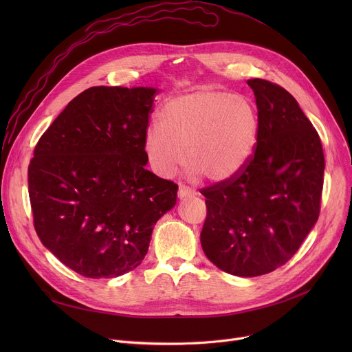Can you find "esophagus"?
<instances>
[{
	"instance_id": "obj_1",
	"label": "esophagus",
	"mask_w": 352,
	"mask_h": 352,
	"mask_svg": "<svg viewBox=\"0 0 352 352\" xmlns=\"http://www.w3.org/2000/svg\"><path fill=\"white\" fill-rule=\"evenodd\" d=\"M195 194H197V192H195L192 188H190V187H187V186H184V184H181L179 188H178V197H179L181 199L188 198V197H194Z\"/></svg>"
}]
</instances>
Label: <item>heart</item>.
<instances>
[{
  "instance_id": "b5f03b06",
  "label": "heart",
  "mask_w": 352,
  "mask_h": 352,
  "mask_svg": "<svg viewBox=\"0 0 352 352\" xmlns=\"http://www.w3.org/2000/svg\"><path fill=\"white\" fill-rule=\"evenodd\" d=\"M260 138V116L245 96L202 87L171 98L158 125L146 129L144 148L154 173L171 177L179 164L191 177L223 182L241 173Z\"/></svg>"
}]
</instances>
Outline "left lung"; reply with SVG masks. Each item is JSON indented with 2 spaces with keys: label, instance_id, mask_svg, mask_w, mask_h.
Listing matches in <instances>:
<instances>
[{
  "label": "left lung",
  "instance_id": "left-lung-1",
  "mask_svg": "<svg viewBox=\"0 0 352 352\" xmlns=\"http://www.w3.org/2000/svg\"><path fill=\"white\" fill-rule=\"evenodd\" d=\"M247 84L260 116L256 150L241 173L199 190L202 250L236 276L268 274L298 251L320 217L325 168L320 135L297 100L267 80Z\"/></svg>",
  "mask_w": 352,
  "mask_h": 352
}]
</instances>
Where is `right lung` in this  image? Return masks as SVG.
I'll return each mask as SVG.
<instances>
[{
  "label": "right lung",
  "instance_id": "obj_1",
  "mask_svg": "<svg viewBox=\"0 0 352 352\" xmlns=\"http://www.w3.org/2000/svg\"><path fill=\"white\" fill-rule=\"evenodd\" d=\"M154 88L91 87L36 142L28 166L34 228L58 260L87 278L137 268L178 186L145 170Z\"/></svg>",
  "mask_w": 352,
  "mask_h": 352
}]
</instances>
